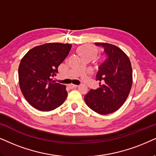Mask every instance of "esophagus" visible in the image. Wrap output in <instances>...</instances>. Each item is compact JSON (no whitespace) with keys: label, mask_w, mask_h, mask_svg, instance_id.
Wrapping results in <instances>:
<instances>
[{"label":"esophagus","mask_w":156,"mask_h":156,"mask_svg":"<svg viewBox=\"0 0 156 156\" xmlns=\"http://www.w3.org/2000/svg\"><path fill=\"white\" fill-rule=\"evenodd\" d=\"M68 87H69L70 88L73 89V88H76V87H78V86H77V85H74V84H69L68 85Z\"/></svg>","instance_id":"34e87169"}]
</instances>
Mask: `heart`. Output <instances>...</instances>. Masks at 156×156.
I'll return each mask as SVG.
<instances>
[{
    "instance_id": "heart-1",
    "label": "heart",
    "mask_w": 156,
    "mask_h": 156,
    "mask_svg": "<svg viewBox=\"0 0 156 156\" xmlns=\"http://www.w3.org/2000/svg\"><path fill=\"white\" fill-rule=\"evenodd\" d=\"M80 52L81 55L83 56H87L90 58H92L95 56V51L93 47L89 46V45H86V46H83L80 48Z\"/></svg>"
}]
</instances>
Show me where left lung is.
I'll list each match as a JSON object with an SVG mask.
<instances>
[{"label": "left lung", "instance_id": "left-lung-1", "mask_svg": "<svg viewBox=\"0 0 156 156\" xmlns=\"http://www.w3.org/2000/svg\"><path fill=\"white\" fill-rule=\"evenodd\" d=\"M95 45L103 51V60L96 74L100 87L91 89L84 99L93 111L106 115L119 109L127 99L133 83L132 67L127 55L118 47L105 43Z\"/></svg>", "mask_w": 156, "mask_h": 156}]
</instances>
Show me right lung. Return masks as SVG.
<instances>
[{
  "mask_svg": "<svg viewBox=\"0 0 156 156\" xmlns=\"http://www.w3.org/2000/svg\"><path fill=\"white\" fill-rule=\"evenodd\" d=\"M71 44L50 43L34 47L20 61L18 78L25 98L33 108L50 111L61 105L67 97L65 85L55 83L52 77L71 49Z\"/></svg>",
  "mask_w": 156,
  "mask_h": 156,
  "instance_id": "obj_1",
  "label": "right lung"
}]
</instances>
